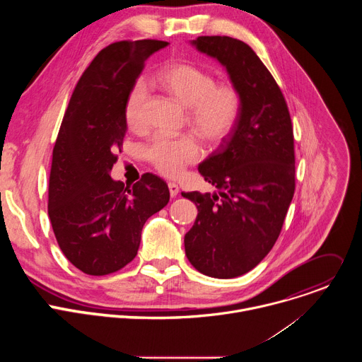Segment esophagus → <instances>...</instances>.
Instances as JSON below:
<instances>
[{
	"instance_id": "obj_1",
	"label": "esophagus",
	"mask_w": 362,
	"mask_h": 362,
	"mask_svg": "<svg viewBox=\"0 0 362 362\" xmlns=\"http://www.w3.org/2000/svg\"><path fill=\"white\" fill-rule=\"evenodd\" d=\"M169 192H170V196L172 197H176L177 196V193H179V186L176 185V183H173V182H169Z\"/></svg>"
}]
</instances>
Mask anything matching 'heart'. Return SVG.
Returning <instances> with one entry per match:
<instances>
[{
  "label": "heart",
  "mask_w": 362,
  "mask_h": 362,
  "mask_svg": "<svg viewBox=\"0 0 362 362\" xmlns=\"http://www.w3.org/2000/svg\"><path fill=\"white\" fill-rule=\"evenodd\" d=\"M156 84L189 109V123L194 132L209 143L223 141L235 129L240 115V94L232 84H215L211 73L196 66L177 63L160 70ZM146 87L136 83L126 100L124 117L130 129L143 126ZM150 163L162 175L175 177L186 165L200 159L202 150L192 136L170 137L159 134L146 150Z\"/></svg>",
  "instance_id": "b5f03b06"
}]
</instances>
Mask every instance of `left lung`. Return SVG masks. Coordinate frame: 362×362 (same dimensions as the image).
I'll return each instance as SVG.
<instances>
[{
	"instance_id": "obj_1",
	"label": "left lung",
	"mask_w": 362,
	"mask_h": 362,
	"mask_svg": "<svg viewBox=\"0 0 362 362\" xmlns=\"http://www.w3.org/2000/svg\"><path fill=\"white\" fill-rule=\"evenodd\" d=\"M190 44L226 70L242 101L221 150L199 165L216 192H182L197 208L185 235L189 262L203 275L229 279L259 264L281 233L295 192L293 132L276 81L246 42L202 35Z\"/></svg>"
}]
</instances>
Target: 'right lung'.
<instances>
[{"label": "right lung", "instance_id": "obj_1", "mask_svg": "<svg viewBox=\"0 0 362 362\" xmlns=\"http://www.w3.org/2000/svg\"><path fill=\"white\" fill-rule=\"evenodd\" d=\"M168 44L139 40L103 48L70 98L53 150L48 216L60 249L87 275L132 262L143 225L169 202L166 182L151 173L132 186L110 176L127 130V95L144 62Z\"/></svg>", "mask_w": 362, "mask_h": 362}]
</instances>
